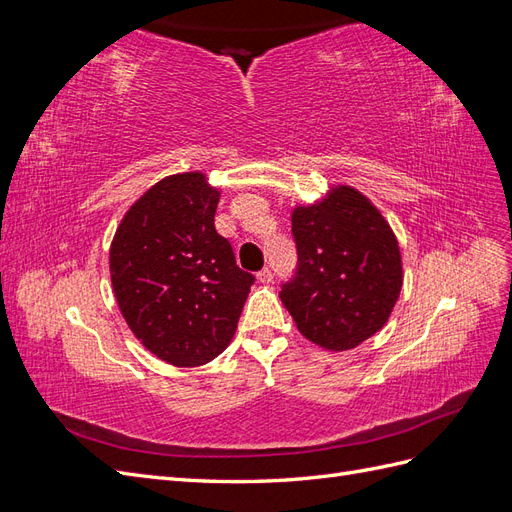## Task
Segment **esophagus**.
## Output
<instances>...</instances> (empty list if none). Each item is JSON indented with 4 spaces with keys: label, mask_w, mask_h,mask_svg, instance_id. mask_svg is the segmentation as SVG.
<instances>
[{
    "label": "esophagus",
    "mask_w": 512,
    "mask_h": 512,
    "mask_svg": "<svg viewBox=\"0 0 512 512\" xmlns=\"http://www.w3.org/2000/svg\"><path fill=\"white\" fill-rule=\"evenodd\" d=\"M258 280H260L262 284H269V282H273V271H271V269H262V271H258Z\"/></svg>",
    "instance_id": "esophagus-1"
}]
</instances>
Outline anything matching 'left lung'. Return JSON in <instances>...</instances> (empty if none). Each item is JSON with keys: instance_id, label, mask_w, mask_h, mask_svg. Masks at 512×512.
<instances>
[{"instance_id": "1", "label": "left lung", "mask_w": 512, "mask_h": 512, "mask_svg": "<svg viewBox=\"0 0 512 512\" xmlns=\"http://www.w3.org/2000/svg\"><path fill=\"white\" fill-rule=\"evenodd\" d=\"M297 267L280 297L297 329L327 350H350L389 320L401 290L391 226L352 188L292 213Z\"/></svg>"}]
</instances>
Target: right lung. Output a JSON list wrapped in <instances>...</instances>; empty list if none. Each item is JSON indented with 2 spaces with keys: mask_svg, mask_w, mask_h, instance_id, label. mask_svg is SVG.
<instances>
[{
  "mask_svg": "<svg viewBox=\"0 0 512 512\" xmlns=\"http://www.w3.org/2000/svg\"><path fill=\"white\" fill-rule=\"evenodd\" d=\"M218 200L205 175L166 177L136 200L111 245L123 318L147 350L177 367L224 352L256 280L215 230Z\"/></svg>",
  "mask_w": 512,
  "mask_h": 512,
  "instance_id": "add662e5",
  "label": "right lung"
}]
</instances>
